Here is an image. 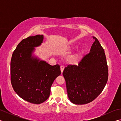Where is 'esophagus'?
<instances>
[{
  "label": "esophagus",
  "mask_w": 121,
  "mask_h": 121,
  "mask_svg": "<svg viewBox=\"0 0 121 121\" xmlns=\"http://www.w3.org/2000/svg\"><path fill=\"white\" fill-rule=\"evenodd\" d=\"M64 69H65V67L63 66V65H61V66H60V69H61V73H62L63 70H64Z\"/></svg>",
  "instance_id": "34e87169"
}]
</instances>
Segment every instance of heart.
I'll return each mask as SVG.
<instances>
[{"instance_id":"heart-1","label":"heart","mask_w":121,"mask_h":121,"mask_svg":"<svg viewBox=\"0 0 121 121\" xmlns=\"http://www.w3.org/2000/svg\"><path fill=\"white\" fill-rule=\"evenodd\" d=\"M81 53H82L81 52L79 51V52H78L77 53H76L75 54L73 55V56H71V58H70V60L71 62H76V61L78 60L79 57H80Z\"/></svg>"}]
</instances>
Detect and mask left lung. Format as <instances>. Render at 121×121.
<instances>
[{
  "label": "left lung",
  "instance_id": "left-lung-1",
  "mask_svg": "<svg viewBox=\"0 0 121 121\" xmlns=\"http://www.w3.org/2000/svg\"><path fill=\"white\" fill-rule=\"evenodd\" d=\"M95 39L89 53L78 65H69L65 68L67 93L70 101L76 105L92 101L105 87L108 78V69L105 51L98 39Z\"/></svg>",
  "mask_w": 121,
  "mask_h": 121
}]
</instances>
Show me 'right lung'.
<instances>
[{"instance_id":"right-lung-1","label":"right lung","mask_w":121,"mask_h":121,"mask_svg":"<svg viewBox=\"0 0 121 121\" xmlns=\"http://www.w3.org/2000/svg\"><path fill=\"white\" fill-rule=\"evenodd\" d=\"M42 35L30 36L17 45L11 61V81L14 91L29 102L40 104L48 99L51 87L61 74L59 65H51L32 56L35 48L42 43Z\"/></svg>"}]
</instances>
